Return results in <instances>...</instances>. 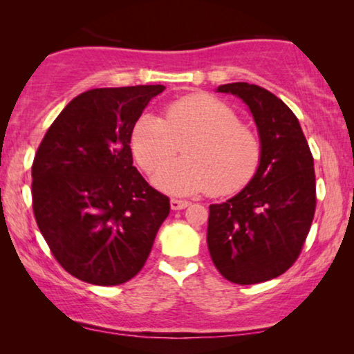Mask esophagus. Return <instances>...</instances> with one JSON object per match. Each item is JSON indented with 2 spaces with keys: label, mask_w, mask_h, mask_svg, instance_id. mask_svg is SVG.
<instances>
[{
  "label": "esophagus",
  "mask_w": 354,
  "mask_h": 354,
  "mask_svg": "<svg viewBox=\"0 0 354 354\" xmlns=\"http://www.w3.org/2000/svg\"><path fill=\"white\" fill-rule=\"evenodd\" d=\"M190 205L187 200H177V198H172L171 200V207L172 211H180V209H185V207Z\"/></svg>",
  "instance_id": "1"
}]
</instances>
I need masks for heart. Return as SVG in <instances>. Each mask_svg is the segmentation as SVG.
Segmentation results:
<instances>
[{
	"mask_svg": "<svg viewBox=\"0 0 354 354\" xmlns=\"http://www.w3.org/2000/svg\"><path fill=\"white\" fill-rule=\"evenodd\" d=\"M185 156L167 164L156 183L164 190L187 195L207 192L225 196L254 177L261 162V142L229 104L207 93H192L172 101L164 119L143 114L133 124L130 148L147 174L156 172L178 151Z\"/></svg>",
	"mask_w": 354,
	"mask_h": 354,
	"instance_id": "obj_1",
	"label": "heart"
}]
</instances>
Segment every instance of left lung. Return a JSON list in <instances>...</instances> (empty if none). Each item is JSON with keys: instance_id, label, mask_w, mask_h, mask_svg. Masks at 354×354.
Segmentation results:
<instances>
[{"instance_id": "left-lung-1", "label": "left lung", "mask_w": 354, "mask_h": 354, "mask_svg": "<svg viewBox=\"0 0 354 354\" xmlns=\"http://www.w3.org/2000/svg\"><path fill=\"white\" fill-rule=\"evenodd\" d=\"M217 91L250 108L261 162L239 195L209 206L207 248L227 280L253 285L282 275L301 253L316 211L314 159L297 115L277 96L246 82Z\"/></svg>"}]
</instances>
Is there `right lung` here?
I'll use <instances>...</instances> for the list:
<instances>
[{
  "instance_id": "obj_1",
  "label": "right lung",
  "mask_w": 354,
  "mask_h": 354,
  "mask_svg": "<svg viewBox=\"0 0 354 354\" xmlns=\"http://www.w3.org/2000/svg\"><path fill=\"white\" fill-rule=\"evenodd\" d=\"M162 85L95 88L75 96L43 137L32 164L33 214L71 275L120 285L147 263L171 211L133 166L130 133Z\"/></svg>"
}]
</instances>
